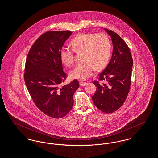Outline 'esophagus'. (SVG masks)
<instances>
[{"label":"esophagus","instance_id":"34e87169","mask_svg":"<svg viewBox=\"0 0 158 158\" xmlns=\"http://www.w3.org/2000/svg\"><path fill=\"white\" fill-rule=\"evenodd\" d=\"M86 85H87V83H86V82H80V86H85Z\"/></svg>","mask_w":158,"mask_h":158}]
</instances>
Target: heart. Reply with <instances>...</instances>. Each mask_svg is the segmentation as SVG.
Returning <instances> with one entry per match:
<instances>
[{
	"label": "heart",
	"instance_id": "obj_1",
	"mask_svg": "<svg viewBox=\"0 0 158 158\" xmlns=\"http://www.w3.org/2000/svg\"><path fill=\"white\" fill-rule=\"evenodd\" d=\"M70 45L72 49L63 48L60 50L62 62L67 66H71L74 62V52H83L82 60L84 62L70 72L72 78L86 80L95 69H103L109 62L111 44L104 33H79L71 40Z\"/></svg>",
	"mask_w": 158,
	"mask_h": 158
}]
</instances>
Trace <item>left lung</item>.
Here are the masks:
<instances>
[{
    "label": "left lung",
    "mask_w": 158,
    "mask_h": 158,
    "mask_svg": "<svg viewBox=\"0 0 158 158\" xmlns=\"http://www.w3.org/2000/svg\"><path fill=\"white\" fill-rule=\"evenodd\" d=\"M104 29L111 37L114 49L109 63L99 77V81L105 80L106 84L94 81L97 88L92 100L99 110L111 114L120 108L126 100L131 86L133 59L124 40L112 31Z\"/></svg>",
    "instance_id": "8db88e82"
}]
</instances>
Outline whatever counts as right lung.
Wrapping results in <instances>:
<instances>
[{
    "mask_svg": "<svg viewBox=\"0 0 158 158\" xmlns=\"http://www.w3.org/2000/svg\"><path fill=\"white\" fill-rule=\"evenodd\" d=\"M70 31L47 32L32 45L26 60L24 79L36 106L53 118H63L73 106V95L79 84L75 79L63 85L60 52Z\"/></svg>",
    "mask_w": 158,
    "mask_h": 158,
    "instance_id": "1",
    "label": "right lung"
}]
</instances>
